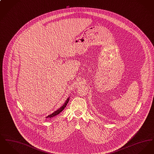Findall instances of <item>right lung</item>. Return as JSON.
Segmentation results:
<instances>
[{
    "mask_svg": "<svg viewBox=\"0 0 154 154\" xmlns=\"http://www.w3.org/2000/svg\"><path fill=\"white\" fill-rule=\"evenodd\" d=\"M69 97L66 100V102L64 103V104H63L61 107H60V108L58 110L55 111V112H53L52 114H50V115H49V116H47L46 118H51L54 117H55V116H57V115L59 114L60 112H62L63 110H64V109L66 107V105H67V103L69 102Z\"/></svg>",
    "mask_w": 154,
    "mask_h": 154,
    "instance_id": "add662e5",
    "label": "right lung"
}]
</instances>
